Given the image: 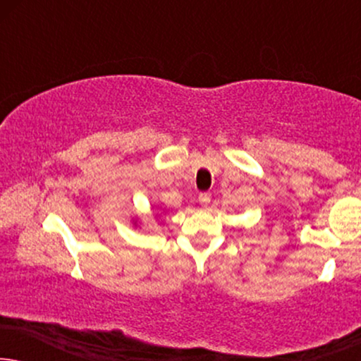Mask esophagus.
Masks as SVG:
<instances>
[{
  "instance_id": "34e87169",
  "label": "esophagus",
  "mask_w": 361,
  "mask_h": 361,
  "mask_svg": "<svg viewBox=\"0 0 361 361\" xmlns=\"http://www.w3.org/2000/svg\"><path fill=\"white\" fill-rule=\"evenodd\" d=\"M199 202H200V204L204 205V207L209 205V204H210V194H200V195H199Z\"/></svg>"
}]
</instances>
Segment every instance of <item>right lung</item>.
<instances>
[{
	"instance_id": "obj_1",
	"label": "right lung",
	"mask_w": 361,
	"mask_h": 361,
	"mask_svg": "<svg viewBox=\"0 0 361 361\" xmlns=\"http://www.w3.org/2000/svg\"><path fill=\"white\" fill-rule=\"evenodd\" d=\"M133 224H135V225H137V221H133Z\"/></svg>"
}]
</instances>
